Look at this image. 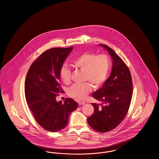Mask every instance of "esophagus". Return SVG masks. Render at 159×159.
Returning a JSON list of instances; mask_svg holds the SVG:
<instances>
[{
    "label": "esophagus",
    "mask_w": 159,
    "mask_h": 159,
    "mask_svg": "<svg viewBox=\"0 0 159 159\" xmlns=\"http://www.w3.org/2000/svg\"><path fill=\"white\" fill-rule=\"evenodd\" d=\"M84 104H85V102H79V106L84 105Z\"/></svg>",
    "instance_id": "34e87169"
}]
</instances>
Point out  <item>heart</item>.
Returning a JSON list of instances; mask_svg holds the SVG:
<instances>
[{
	"mask_svg": "<svg viewBox=\"0 0 159 159\" xmlns=\"http://www.w3.org/2000/svg\"><path fill=\"white\" fill-rule=\"evenodd\" d=\"M72 65L84 71L83 80L88 81L95 87L100 86L108 76L111 67L110 58L104 54L93 53H82L75 57L71 61ZM61 79L66 83L70 82L71 70L66 66H62L60 71ZM92 87L88 82L75 84L68 90L70 97L77 101H83L91 92Z\"/></svg>",
	"mask_w": 159,
	"mask_h": 159,
	"instance_id": "b5f03b06",
	"label": "heart"
}]
</instances>
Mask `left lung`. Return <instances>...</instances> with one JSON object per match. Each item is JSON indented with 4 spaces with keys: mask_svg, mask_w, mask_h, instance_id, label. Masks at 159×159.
<instances>
[{
    "mask_svg": "<svg viewBox=\"0 0 159 159\" xmlns=\"http://www.w3.org/2000/svg\"><path fill=\"white\" fill-rule=\"evenodd\" d=\"M113 60L111 75L92 97L101 103H92L93 113L88 122L95 130L104 133L116 128L125 119L130 104L133 84L128 67L120 57L108 46L99 44Z\"/></svg>",
    "mask_w": 159,
    "mask_h": 159,
    "instance_id": "left-lung-1",
    "label": "left lung"
}]
</instances>
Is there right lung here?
Segmentation results:
<instances>
[{"instance_id": "obj_1", "label": "right lung", "mask_w": 159, "mask_h": 159, "mask_svg": "<svg viewBox=\"0 0 159 159\" xmlns=\"http://www.w3.org/2000/svg\"><path fill=\"white\" fill-rule=\"evenodd\" d=\"M73 48L46 51L32 63L26 76L27 104L39 125L49 132H59L66 128L70 114L78 106L73 99H66L64 104L56 100L57 93L63 92L60 85V68Z\"/></svg>"}]
</instances>
